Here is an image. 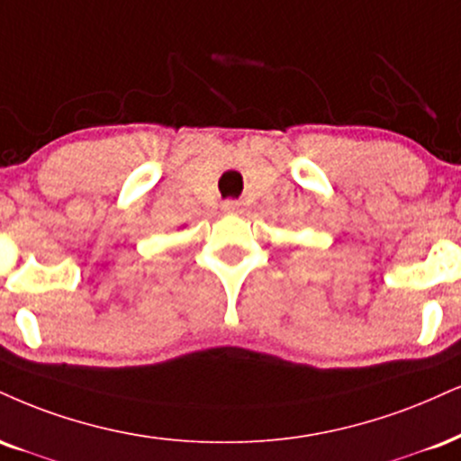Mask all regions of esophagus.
<instances>
[{"label":"esophagus","instance_id":"1","mask_svg":"<svg viewBox=\"0 0 461 461\" xmlns=\"http://www.w3.org/2000/svg\"><path fill=\"white\" fill-rule=\"evenodd\" d=\"M223 212H240V208H242V203L240 202H234V199H227V202H223Z\"/></svg>","mask_w":461,"mask_h":461}]
</instances>
